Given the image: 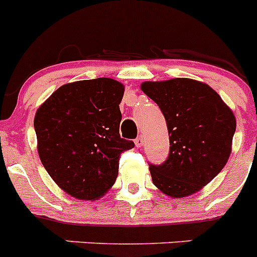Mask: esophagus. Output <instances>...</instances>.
<instances>
[{
  "instance_id": "1",
  "label": "esophagus",
  "mask_w": 257,
  "mask_h": 257,
  "mask_svg": "<svg viewBox=\"0 0 257 257\" xmlns=\"http://www.w3.org/2000/svg\"><path fill=\"white\" fill-rule=\"evenodd\" d=\"M143 144H144V138L143 136H138L135 139V145L138 148H140V147H143Z\"/></svg>"
}]
</instances>
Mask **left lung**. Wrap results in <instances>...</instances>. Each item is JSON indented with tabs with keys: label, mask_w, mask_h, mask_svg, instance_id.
Wrapping results in <instances>:
<instances>
[{
	"label": "left lung",
	"mask_w": 257,
	"mask_h": 257,
	"mask_svg": "<svg viewBox=\"0 0 257 257\" xmlns=\"http://www.w3.org/2000/svg\"><path fill=\"white\" fill-rule=\"evenodd\" d=\"M142 90L160 106L170 135V153L149 165L154 185L181 198L198 192L228 162L235 117L215 90L189 78L144 82Z\"/></svg>",
	"instance_id": "8db88e82"
}]
</instances>
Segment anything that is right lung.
<instances>
[{"label":"right lung","instance_id":"1","mask_svg":"<svg viewBox=\"0 0 257 257\" xmlns=\"http://www.w3.org/2000/svg\"><path fill=\"white\" fill-rule=\"evenodd\" d=\"M123 91L112 78L77 81L59 87L36 113L41 162L72 197L104 196L117 179L121 154L135 147L119 135Z\"/></svg>","mask_w":257,"mask_h":257}]
</instances>
